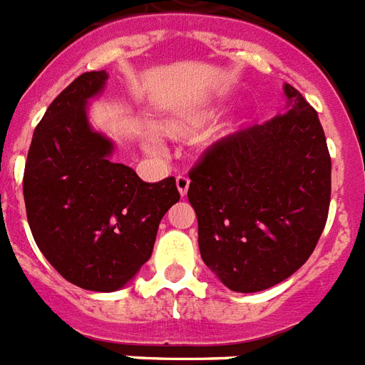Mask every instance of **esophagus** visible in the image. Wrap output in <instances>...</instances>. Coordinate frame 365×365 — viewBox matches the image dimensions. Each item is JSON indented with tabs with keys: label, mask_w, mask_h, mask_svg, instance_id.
<instances>
[{
	"label": "esophagus",
	"mask_w": 365,
	"mask_h": 365,
	"mask_svg": "<svg viewBox=\"0 0 365 365\" xmlns=\"http://www.w3.org/2000/svg\"><path fill=\"white\" fill-rule=\"evenodd\" d=\"M176 187H178V192H180L182 197H185V195H187V189H189V178L187 176H178L176 178Z\"/></svg>",
	"instance_id": "1"
}]
</instances>
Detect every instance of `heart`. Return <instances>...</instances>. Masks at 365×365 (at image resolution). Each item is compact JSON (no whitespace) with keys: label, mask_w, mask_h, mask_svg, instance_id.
<instances>
[{"label":"heart","mask_w":365,"mask_h":365,"mask_svg":"<svg viewBox=\"0 0 365 365\" xmlns=\"http://www.w3.org/2000/svg\"><path fill=\"white\" fill-rule=\"evenodd\" d=\"M217 106H200L187 112H180L176 115H168L165 120H159L155 123V131L168 138H187V136L197 135L208 127L212 121L217 120ZM234 131V121L223 123L219 127V135L225 136Z\"/></svg>","instance_id":"heart-1"}]
</instances>
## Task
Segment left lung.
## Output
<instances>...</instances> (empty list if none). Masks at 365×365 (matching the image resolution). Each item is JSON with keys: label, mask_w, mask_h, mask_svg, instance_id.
I'll return each instance as SVG.
<instances>
[{"label": "left lung", "mask_w": 365, "mask_h": 365, "mask_svg": "<svg viewBox=\"0 0 365 365\" xmlns=\"http://www.w3.org/2000/svg\"><path fill=\"white\" fill-rule=\"evenodd\" d=\"M283 91V114L215 142L189 174L200 257L234 292H259L290 277L327 225V136L300 91L290 84Z\"/></svg>", "instance_id": "1"}]
</instances>
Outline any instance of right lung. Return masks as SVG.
<instances>
[{"label": "right lung", "instance_id": "obj_1", "mask_svg": "<svg viewBox=\"0 0 365 365\" xmlns=\"http://www.w3.org/2000/svg\"><path fill=\"white\" fill-rule=\"evenodd\" d=\"M108 73H84L35 127L24 170V200L35 244L61 277L86 290L129 285L152 257L157 229L180 200L173 176L148 183L112 161L114 140L88 118Z\"/></svg>", "mask_w": 365, "mask_h": 365}]
</instances>
